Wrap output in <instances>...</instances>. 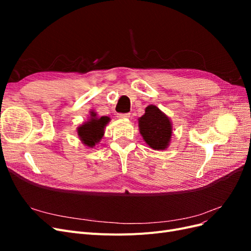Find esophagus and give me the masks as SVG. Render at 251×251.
<instances>
[{
	"mask_svg": "<svg viewBox=\"0 0 251 251\" xmlns=\"http://www.w3.org/2000/svg\"><path fill=\"white\" fill-rule=\"evenodd\" d=\"M117 117L119 119H126L130 117V114L128 113H117Z\"/></svg>",
	"mask_w": 251,
	"mask_h": 251,
	"instance_id": "1",
	"label": "esophagus"
}]
</instances>
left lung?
I'll return each mask as SVG.
<instances>
[{"label": "left lung", "instance_id": "left-lung-1", "mask_svg": "<svg viewBox=\"0 0 251 251\" xmlns=\"http://www.w3.org/2000/svg\"><path fill=\"white\" fill-rule=\"evenodd\" d=\"M139 132L148 146L155 151H164L170 147L173 136L171 118L155 104H150L138 118Z\"/></svg>", "mask_w": 251, "mask_h": 251}]
</instances>
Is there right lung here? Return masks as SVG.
<instances>
[{
  "instance_id": "obj_1",
  "label": "right lung",
  "mask_w": 251,
  "mask_h": 251,
  "mask_svg": "<svg viewBox=\"0 0 251 251\" xmlns=\"http://www.w3.org/2000/svg\"><path fill=\"white\" fill-rule=\"evenodd\" d=\"M110 120V117H100L94 110H91L88 119L77 126V135L80 142L86 148L93 149L103 137L104 128Z\"/></svg>"
}]
</instances>
